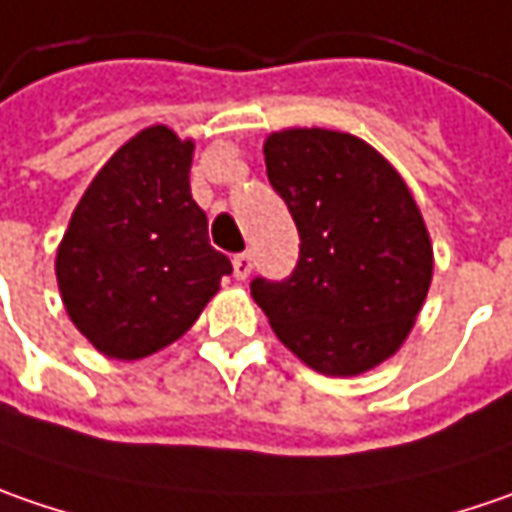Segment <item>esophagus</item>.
Listing matches in <instances>:
<instances>
[{
	"label": "esophagus",
	"mask_w": 512,
	"mask_h": 512,
	"mask_svg": "<svg viewBox=\"0 0 512 512\" xmlns=\"http://www.w3.org/2000/svg\"><path fill=\"white\" fill-rule=\"evenodd\" d=\"M232 266H234V278L237 280H246L249 275H252V255H234L232 260Z\"/></svg>",
	"instance_id": "34e87169"
}]
</instances>
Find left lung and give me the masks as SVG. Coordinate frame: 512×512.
<instances>
[{"label":"left lung","instance_id":"1","mask_svg":"<svg viewBox=\"0 0 512 512\" xmlns=\"http://www.w3.org/2000/svg\"><path fill=\"white\" fill-rule=\"evenodd\" d=\"M272 189L300 234L286 280H252V298L306 367L361 375L392 358L433 280V243L404 177L361 137L283 128L263 143Z\"/></svg>","mask_w":512,"mask_h":512}]
</instances>
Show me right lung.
<instances>
[{"label": "right lung", "mask_w": 512, "mask_h": 512, "mask_svg": "<svg viewBox=\"0 0 512 512\" xmlns=\"http://www.w3.org/2000/svg\"><path fill=\"white\" fill-rule=\"evenodd\" d=\"M194 140L148 125L97 171L56 249L68 318L117 361L148 358L200 318L232 275L189 186Z\"/></svg>", "instance_id": "obj_1"}]
</instances>
